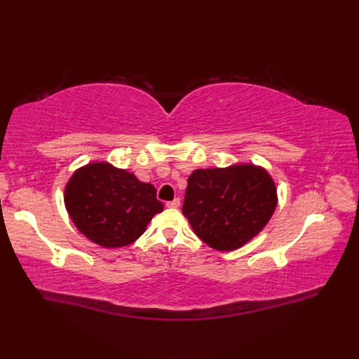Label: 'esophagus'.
<instances>
[{
    "label": "esophagus",
    "instance_id": "obj_1",
    "mask_svg": "<svg viewBox=\"0 0 359 359\" xmlns=\"http://www.w3.org/2000/svg\"><path fill=\"white\" fill-rule=\"evenodd\" d=\"M180 199L177 198V199H173V201H170V202H168L166 203V206H168V208H178V206H180Z\"/></svg>",
    "mask_w": 359,
    "mask_h": 359
}]
</instances>
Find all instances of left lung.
<instances>
[{"label":"left lung","mask_w":359,"mask_h":359,"mask_svg":"<svg viewBox=\"0 0 359 359\" xmlns=\"http://www.w3.org/2000/svg\"><path fill=\"white\" fill-rule=\"evenodd\" d=\"M277 202L276 182L266 169L235 163L193 170L182 214L205 244L219 252H232L264 229Z\"/></svg>","instance_id":"obj_1"}]
</instances>
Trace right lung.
<instances>
[{"instance_id": "1", "label": "right lung", "mask_w": 359, "mask_h": 359, "mask_svg": "<svg viewBox=\"0 0 359 359\" xmlns=\"http://www.w3.org/2000/svg\"><path fill=\"white\" fill-rule=\"evenodd\" d=\"M156 187L107 161H93L73 172L64 205L78 231L106 248L135 243L163 203Z\"/></svg>"}]
</instances>
